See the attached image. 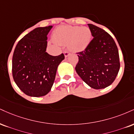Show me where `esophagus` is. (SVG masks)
<instances>
[{"label": "esophagus", "mask_w": 134, "mask_h": 134, "mask_svg": "<svg viewBox=\"0 0 134 134\" xmlns=\"http://www.w3.org/2000/svg\"><path fill=\"white\" fill-rule=\"evenodd\" d=\"M64 55H65V57H67L70 54V52H64Z\"/></svg>", "instance_id": "1"}]
</instances>
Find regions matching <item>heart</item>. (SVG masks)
I'll return each instance as SVG.
<instances>
[{
  "instance_id": "obj_1",
  "label": "heart",
  "mask_w": 134,
  "mask_h": 134,
  "mask_svg": "<svg viewBox=\"0 0 134 134\" xmlns=\"http://www.w3.org/2000/svg\"><path fill=\"white\" fill-rule=\"evenodd\" d=\"M54 38L59 43H69L68 47L71 51H80L86 49L91 42L92 34L88 27L66 26L59 29Z\"/></svg>"
}]
</instances>
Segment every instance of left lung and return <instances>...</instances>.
<instances>
[{
    "label": "left lung",
    "mask_w": 134,
    "mask_h": 134,
    "mask_svg": "<svg viewBox=\"0 0 134 134\" xmlns=\"http://www.w3.org/2000/svg\"><path fill=\"white\" fill-rule=\"evenodd\" d=\"M93 39L83 51L77 53L76 72L88 86L94 89L112 84L120 69L117 45L107 32L88 24Z\"/></svg>",
    "instance_id": "obj_1"
}]
</instances>
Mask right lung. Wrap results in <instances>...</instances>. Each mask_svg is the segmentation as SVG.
<instances>
[{
	"label": "right lung",
	"instance_id": "right-lung-1",
	"mask_svg": "<svg viewBox=\"0 0 134 134\" xmlns=\"http://www.w3.org/2000/svg\"><path fill=\"white\" fill-rule=\"evenodd\" d=\"M52 25L37 27L25 35L16 46L12 57V75L18 87L31 97H42L51 91L57 67L65 59L62 54L46 52L47 37Z\"/></svg>",
	"mask_w": 134,
	"mask_h": 134
}]
</instances>
